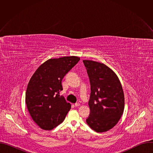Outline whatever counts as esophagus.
Masks as SVG:
<instances>
[{
	"mask_svg": "<svg viewBox=\"0 0 153 153\" xmlns=\"http://www.w3.org/2000/svg\"><path fill=\"white\" fill-rule=\"evenodd\" d=\"M74 105H75V106H80V103H76L74 104Z\"/></svg>",
	"mask_w": 153,
	"mask_h": 153,
	"instance_id": "esophagus-1",
	"label": "esophagus"
}]
</instances>
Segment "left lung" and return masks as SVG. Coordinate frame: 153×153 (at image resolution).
Returning a JSON list of instances; mask_svg holds the SVG:
<instances>
[{
    "instance_id": "1",
    "label": "left lung",
    "mask_w": 153,
    "mask_h": 153,
    "mask_svg": "<svg viewBox=\"0 0 153 153\" xmlns=\"http://www.w3.org/2000/svg\"><path fill=\"white\" fill-rule=\"evenodd\" d=\"M91 85L88 102L90 113L86 122L97 133L106 132L120 120L125 98L116 74L104 63L83 60Z\"/></svg>"
}]
</instances>
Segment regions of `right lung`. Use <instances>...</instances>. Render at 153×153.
Here are the masks:
<instances>
[{
  "mask_svg": "<svg viewBox=\"0 0 153 153\" xmlns=\"http://www.w3.org/2000/svg\"><path fill=\"white\" fill-rule=\"evenodd\" d=\"M79 60L77 56L50 59L31 77L25 103L31 118L42 129L51 130L60 125L71 109V104L59 94L61 82Z\"/></svg>",
  "mask_w": 153,
  "mask_h": 153,
  "instance_id": "right-lung-1",
  "label": "right lung"
}]
</instances>
